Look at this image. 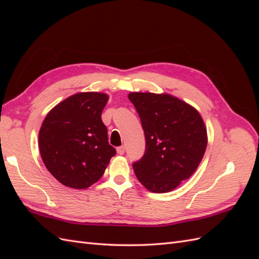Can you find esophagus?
Listing matches in <instances>:
<instances>
[{"label": "esophagus", "instance_id": "34e87169", "mask_svg": "<svg viewBox=\"0 0 259 259\" xmlns=\"http://www.w3.org/2000/svg\"><path fill=\"white\" fill-rule=\"evenodd\" d=\"M116 152H117V154H120V155L124 154V152H125V147H124V146L117 147V148H116Z\"/></svg>", "mask_w": 259, "mask_h": 259}]
</instances>
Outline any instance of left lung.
I'll return each mask as SVG.
<instances>
[{"label":"left lung","mask_w":259,"mask_h":259,"mask_svg":"<svg viewBox=\"0 0 259 259\" xmlns=\"http://www.w3.org/2000/svg\"><path fill=\"white\" fill-rule=\"evenodd\" d=\"M142 121L146 151L133 164L146 189L169 192L189 178L207 146L205 124L198 110L169 94L130 93Z\"/></svg>","instance_id":"obj_1"}]
</instances>
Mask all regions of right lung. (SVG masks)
<instances>
[{"instance_id": "1", "label": "right lung", "mask_w": 259, "mask_h": 259, "mask_svg": "<svg viewBox=\"0 0 259 259\" xmlns=\"http://www.w3.org/2000/svg\"><path fill=\"white\" fill-rule=\"evenodd\" d=\"M108 99L105 93H77L45 116L38 133L40 153L46 168L66 187H91L116 153L101 120Z\"/></svg>"}]
</instances>
